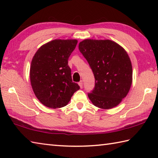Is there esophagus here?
<instances>
[{
  "label": "esophagus",
  "instance_id": "34e87169",
  "mask_svg": "<svg viewBox=\"0 0 158 158\" xmlns=\"http://www.w3.org/2000/svg\"><path fill=\"white\" fill-rule=\"evenodd\" d=\"M78 84H79V85L80 88H83V81H79V82L78 83Z\"/></svg>",
  "mask_w": 158,
  "mask_h": 158
}]
</instances>
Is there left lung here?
Masks as SVG:
<instances>
[{"mask_svg": "<svg viewBox=\"0 0 158 158\" xmlns=\"http://www.w3.org/2000/svg\"><path fill=\"white\" fill-rule=\"evenodd\" d=\"M79 49L87 60L95 77V86L88 97L102 109L117 106L129 92L132 67L126 50L110 40L85 39Z\"/></svg>", "mask_w": 158, "mask_h": 158, "instance_id": "1", "label": "left lung"}]
</instances>
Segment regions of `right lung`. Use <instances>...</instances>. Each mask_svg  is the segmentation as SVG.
Segmentation results:
<instances>
[{
  "instance_id": "right-lung-1",
  "label": "right lung",
  "mask_w": 158,
  "mask_h": 158,
  "mask_svg": "<svg viewBox=\"0 0 158 158\" xmlns=\"http://www.w3.org/2000/svg\"><path fill=\"white\" fill-rule=\"evenodd\" d=\"M76 39H55L40 48L33 57L30 69L32 88L38 100L51 109L68 105L79 89L73 82L68 60L77 44Z\"/></svg>"
}]
</instances>
